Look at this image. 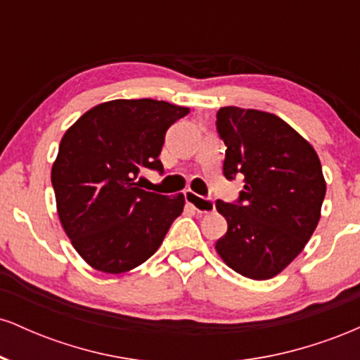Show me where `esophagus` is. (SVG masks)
I'll use <instances>...</instances> for the list:
<instances>
[{"mask_svg": "<svg viewBox=\"0 0 360 360\" xmlns=\"http://www.w3.org/2000/svg\"><path fill=\"white\" fill-rule=\"evenodd\" d=\"M184 196H186V201H188V205H191L198 213H201V214L212 213L214 210V201L212 200V198H203V196H200V194L189 191V189L184 193Z\"/></svg>", "mask_w": 360, "mask_h": 360, "instance_id": "1", "label": "esophagus"}]
</instances>
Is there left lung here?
Segmentation results:
<instances>
[{
    "mask_svg": "<svg viewBox=\"0 0 360 360\" xmlns=\"http://www.w3.org/2000/svg\"><path fill=\"white\" fill-rule=\"evenodd\" d=\"M226 146L223 174L243 176L237 203L217 201L229 229L218 238L223 262L249 279H271L304 249L321 217L326 183L315 148L267 111L225 106L217 113Z\"/></svg>",
    "mask_w": 360,
    "mask_h": 360,
    "instance_id": "left-lung-1",
    "label": "left lung"
}]
</instances>
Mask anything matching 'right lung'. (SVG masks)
Instances as JSON below:
<instances>
[{
  "mask_svg": "<svg viewBox=\"0 0 360 360\" xmlns=\"http://www.w3.org/2000/svg\"><path fill=\"white\" fill-rule=\"evenodd\" d=\"M188 113L150 98L113 100L86 111L62 137L52 166L57 213L74 249L96 271L139 267L183 213V193H150L135 179L142 169L162 172L167 128Z\"/></svg>",
  "mask_w": 360,
  "mask_h": 360,
  "instance_id": "add662e5",
  "label": "right lung"
}]
</instances>
